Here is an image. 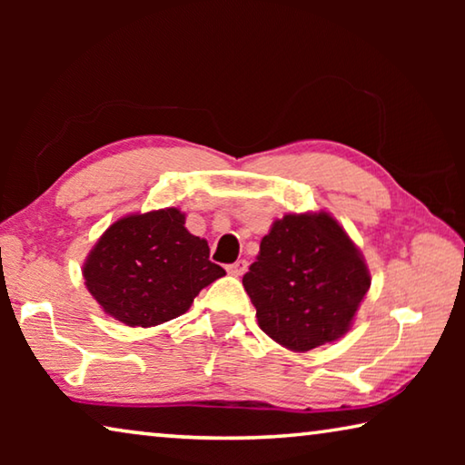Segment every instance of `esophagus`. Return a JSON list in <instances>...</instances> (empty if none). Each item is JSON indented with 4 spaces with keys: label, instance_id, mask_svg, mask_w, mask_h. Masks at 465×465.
<instances>
[{
    "label": "esophagus",
    "instance_id": "esophagus-1",
    "mask_svg": "<svg viewBox=\"0 0 465 465\" xmlns=\"http://www.w3.org/2000/svg\"><path fill=\"white\" fill-rule=\"evenodd\" d=\"M246 271H248V262L246 261H238V262H233V264L227 266V272L233 274V277H242V274L246 272Z\"/></svg>",
    "mask_w": 465,
    "mask_h": 465
}]
</instances>
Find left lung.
<instances>
[{"instance_id": "left-lung-1", "label": "left lung", "mask_w": 465, "mask_h": 465, "mask_svg": "<svg viewBox=\"0 0 465 465\" xmlns=\"http://www.w3.org/2000/svg\"><path fill=\"white\" fill-rule=\"evenodd\" d=\"M242 282L262 332L303 352L351 328L371 277L346 232L320 211L277 219Z\"/></svg>"}]
</instances>
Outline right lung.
Returning <instances> with one entry per match:
<instances>
[{"label":"right lung","instance_id":"1","mask_svg":"<svg viewBox=\"0 0 465 465\" xmlns=\"http://www.w3.org/2000/svg\"><path fill=\"white\" fill-rule=\"evenodd\" d=\"M223 274L209 261L207 240L188 232L174 207L119 219L84 264L85 287L102 310L141 328L183 316L199 291Z\"/></svg>","mask_w":465,"mask_h":465}]
</instances>
